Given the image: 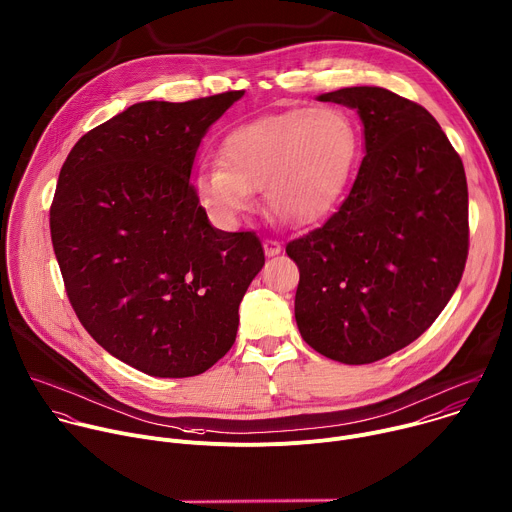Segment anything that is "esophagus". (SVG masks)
<instances>
[{
    "mask_svg": "<svg viewBox=\"0 0 512 512\" xmlns=\"http://www.w3.org/2000/svg\"><path fill=\"white\" fill-rule=\"evenodd\" d=\"M280 252H282V244H280V242H276V240H264V254H266L268 258L278 256Z\"/></svg>",
    "mask_w": 512,
    "mask_h": 512,
    "instance_id": "obj_1",
    "label": "esophagus"
}]
</instances>
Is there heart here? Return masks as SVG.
Returning <instances> with one entry per match:
<instances>
[{
  "label": "heart",
  "mask_w": 512,
  "mask_h": 512,
  "mask_svg": "<svg viewBox=\"0 0 512 512\" xmlns=\"http://www.w3.org/2000/svg\"><path fill=\"white\" fill-rule=\"evenodd\" d=\"M355 123L319 107L264 117L230 131L220 163L203 161L193 177L197 201L218 222L234 224L262 189L268 210L290 226L321 220L347 185L357 157Z\"/></svg>",
  "instance_id": "b5f03b06"
}]
</instances>
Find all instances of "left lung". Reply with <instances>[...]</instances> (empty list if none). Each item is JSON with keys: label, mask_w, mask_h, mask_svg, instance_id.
<instances>
[{"label": "left lung", "mask_w": 512, "mask_h": 512, "mask_svg": "<svg viewBox=\"0 0 512 512\" xmlns=\"http://www.w3.org/2000/svg\"><path fill=\"white\" fill-rule=\"evenodd\" d=\"M357 111L365 157L325 226L288 242L294 319L321 355L365 365L414 343L444 311L468 256L462 159L436 119L381 86L317 96Z\"/></svg>", "instance_id": "8db88e82"}]
</instances>
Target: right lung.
I'll use <instances>...</instances> for the list:
<instances>
[{
    "instance_id": "1",
    "label": "right lung",
    "mask_w": 512,
    "mask_h": 512,
    "mask_svg": "<svg viewBox=\"0 0 512 512\" xmlns=\"http://www.w3.org/2000/svg\"><path fill=\"white\" fill-rule=\"evenodd\" d=\"M242 96L137 102L60 169L50 232L72 309L102 349L153 377L218 363L264 266L258 236L214 228L189 181L201 139Z\"/></svg>"
}]
</instances>
